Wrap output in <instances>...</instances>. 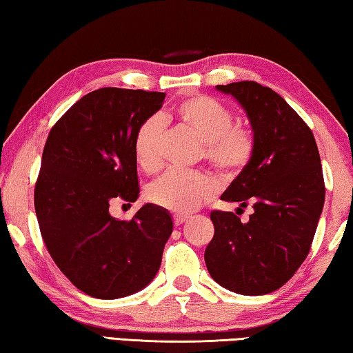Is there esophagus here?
<instances>
[{
  "label": "esophagus",
  "instance_id": "obj_1",
  "mask_svg": "<svg viewBox=\"0 0 353 353\" xmlns=\"http://www.w3.org/2000/svg\"><path fill=\"white\" fill-rule=\"evenodd\" d=\"M187 219H188L187 214H174V224L176 225L185 223V221H187Z\"/></svg>",
  "mask_w": 353,
  "mask_h": 353
}]
</instances>
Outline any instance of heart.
Masks as SVG:
<instances>
[{
    "mask_svg": "<svg viewBox=\"0 0 353 353\" xmlns=\"http://www.w3.org/2000/svg\"><path fill=\"white\" fill-rule=\"evenodd\" d=\"M174 117L202 141V155L213 168L224 174H235L249 163L254 154V139L248 129L234 126V113L219 101L193 97L176 107ZM163 124L160 118L146 119L137 130L134 151L137 163L146 172L160 170ZM216 193V183L201 172L171 171L146 191L151 204L176 213H188Z\"/></svg>",
    "mask_w": 353,
    "mask_h": 353,
    "instance_id": "b5f03b06",
    "label": "heart"
}]
</instances>
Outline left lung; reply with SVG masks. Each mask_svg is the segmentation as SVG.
<instances>
[{"mask_svg":"<svg viewBox=\"0 0 353 353\" xmlns=\"http://www.w3.org/2000/svg\"><path fill=\"white\" fill-rule=\"evenodd\" d=\"M246 112L254 154L221 199L252 204L248 223L213 210L204 259L214 282L236 294L279 290L307 259L325 201L318 146L290 104L254 81L216 85Z\"/></svg>","mask_w":353,"mask_h":353,"instance_id":"8db88e82","label":"left lung"}]
</instances>
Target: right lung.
<instances>
[{
    "instance_id": "add662e5",
    "label": "right lung",
    "mask_w": 353,
    "mask_h": 353,
    "mask_svg": "<svg viewBox=\"0 0 353 353\" xmlns=\"http://www.w3.org/2000/svg\"><path fill=\"white\" fill-rule=\"evenodd\" d=\"M163 99L160 92L99 88L71 105L48 135L35 214L59 270L92 297L135 294L162 263L171 213L146 204L123 221L109 207L115 198H139L135 135Z\"/></svg>"
}]
</instances>
